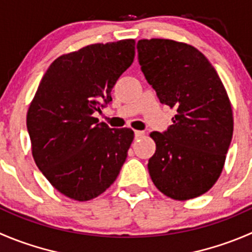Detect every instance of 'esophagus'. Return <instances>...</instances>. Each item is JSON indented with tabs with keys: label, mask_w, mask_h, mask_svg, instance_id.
<instances>
[{
	"label": "esophagus",
	"mask_w": 252,
	"mask_h": 252,
	"mask_svg": "<svg viewBox=\"0 0 252 252\" xmlns=\"http://www.w3.org/2000/svg\"><path fill=\"white\" fill-rule=\"evenodd\" d=\"M134 134H135L136 139H139V138H141V136L145 135V133H144V131H141V130H135V131H134Z\"/></svg>",
	"instance_id": "obj_1"
}]
</instances>
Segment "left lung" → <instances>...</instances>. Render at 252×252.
I'll return each mask as SVG.
<instances>
[{"label": "left lung", "instance_id": "1", "mask_svg": "<svg viewBox=\"0 0 252 252\" xmlns=\"http://www.w3.org/2000/svg\"><path fill=\"white\" fill-rule=\"evenodd\" d=\"M139 64L161 103L176 109L165 133L150 134L156 151L148 168L165 196L187 201L218 181L233 138L226 90L208 59L194 46L171 39L138 41Z\"/></svg>", "mask_w": 252, "mask_h": 252}]
</instances>
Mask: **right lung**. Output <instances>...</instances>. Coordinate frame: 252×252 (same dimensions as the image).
<instances>
[{"label": "right lung", "instance_id": "1", "mask_svg": "<svg viewBox=\"0 0 252 252\" xmlns=\"http://www.w3.org/2000/svg\"><path fill=\"white\" fill-rule=\"evenodd\" d=\"M135 40L97 43L64 54L44 74L27 113L32 155L61 194L91 201L111 187L134 139L92 117L112 101L117 80L131 65Z\"/></svg>", "mask_w": 252, "mask_h": 252}]
</instances>
